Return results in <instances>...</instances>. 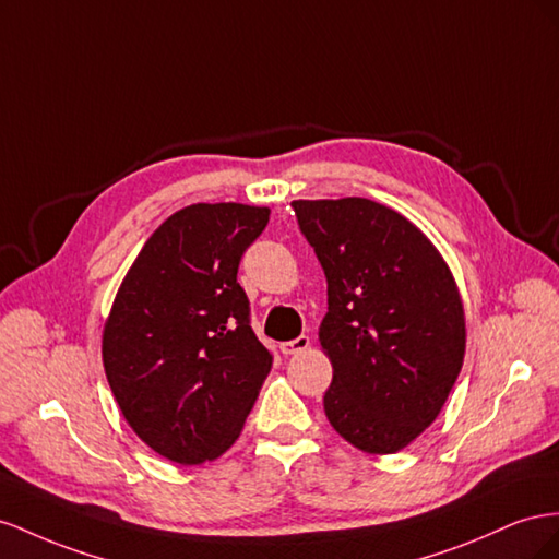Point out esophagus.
<instances>
[{"label":"esophagus","mask_w":559,"mask_h":559,"mask_svg":"<svg viewBox=\"0 0 559 559\" xmlns=\"http://www.w3.org/2000/svg\"><path fill=\"white\" fill-rule=\"evenodd\" d=\"M311 340L307 337V334H299L297 340H290V342H283L281 344V350L283 356H295V354H305V350L309 348Z\"/></svg>","instance_id":"1"}]
</instances>
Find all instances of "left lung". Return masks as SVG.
<instances>
[{
    "label": "left lung",
    "instance_id": "obj_1",
    "mask_svg": "<svg viewBox=\"0 0 559 559\" xmlns=\"http://www.w3.org/2000/svg\"><path fill=\"white\" fill-rule=\"evenodd\" d=\"M328 278L318 340L332 362L323 407L368 454H393L436 421L466 354L456 281L421 229L370 199L293 201Z\"/></svg>",
    "mask_w": 559,
    "mask_h": 559
}]
</instances>
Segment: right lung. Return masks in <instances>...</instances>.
Masks as SVG:
<instances>
[{"label":"right lung","instance_id":"obj_1","mask_svg":"<svg viewBox=\"0 0 559 559\" xmlns=\"http://www.w3.org/2000/svg\"><path fill=\"white\" fill-rule=\"evenodd\" d=\"M269 209L194 203L142 246L103 330V365L123 419L175 464L225 454L241 436L271 354L236 281Z\"/></svg>","mask_w":559,"mask_h":559}]
</instances>
